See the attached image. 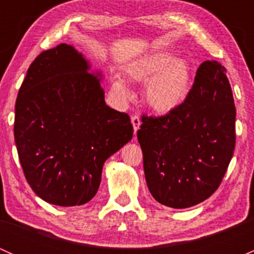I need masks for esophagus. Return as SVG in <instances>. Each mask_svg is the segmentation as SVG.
Instances as JSON below:
<instances>
[{"mask_svg":"<svg viewBox=\"0 0 254 254\" xmlns=\"http://www.w3.org/2000/svg\"><path fill=\"white\" fill-rule=\"evenodd\" d=\"M131 124H132V127H134V134L136 135L137 130L140 129V125H141V120H140V118L137 117V115H132Z\"/></svg>","mask_w":254,"mask_h":254,"instance_id":"34e87169","label":"esophagus"}]
</instances>
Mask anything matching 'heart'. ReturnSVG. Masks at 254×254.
Listing matches in <instances>:
<instances>
[{"instance_id":"obj_1","label":"heart","mask_w":254,"mask_h":254,"mask_svg":"<svg viewBox=\"0 0 254 254\" xmlns=\"http://www.w3.org/2000/svg\"><path fill=\"white\" fill-rule=\"evenodd\" d=\"M125 77L131 82H145L143 99L153 112L168 114L186 102L190 91L191 67L184 59H175L168 51L145 54L125 64ZM113 93L120 99L130 96L122 79L112 83Z\"/></svg>"}]
</instances>
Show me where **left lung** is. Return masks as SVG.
Returning <instances> with one entry per match:
<instances>
[{
	"label": "left lung",
	"instance_id": "obj_1",
	"mask_svg": "<svg viewBox=\"0 0 254 254\" xmlns=\"http://www.w3.org/2000/svg\"><path fill=\"white\" fill-rule=\"evenodd\" d=\"M236 108L226 68L204 61L186 102L165 117H142L137 140L151 195L186 209L209 198L221 183L236 142Z\"/></svg>",
	"mask_w": 254,
	"mask_h": 254
}]
</instances>
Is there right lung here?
<instances>
[{"mask_svg": "<svg viewBox=\"0 0 254 254\" xmlns=\"http://www.w3.org/2000/svg\"><path fill=\"white\" fill-rule=\"evenodd\" d=\"M72 45L43 51L16 101L14 141L27 182L47 203L86 204L104 162L132 139L129 115L104 101L103 73Z\"/></svg>", "mask_w": 254, "mask_h": 254, "instance_id": "1", "label": "right lung"}]
</instances>
